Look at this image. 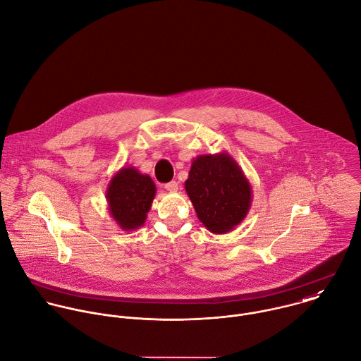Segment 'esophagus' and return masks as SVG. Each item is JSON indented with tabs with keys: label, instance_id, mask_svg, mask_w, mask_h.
I'll use <instances>...</instances> for the list:
<instances>
[{
	"label": "esophagus",
	"instance_id": "obj_1",
	"mask_svg": "<svg viewBox=\"0 0 361 361\" xmlns=\"http://www.w3.org/2000/svg\"><path fill=\"white\" fill-rule=\"evenodd\" d=\"M168 192H178V182H175V180H172V182H168V183H165V186H164Z\"/></svg>",
	"mask_w": 361,
	"mask_h": 361
}]
</instances>
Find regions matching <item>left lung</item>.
<instances>
[{
	"instance_id": "1",
	"label": "left lung",
	"mask_w": 361,
	"mask_h": 361,
	"mask_svg": "<svg viewBox=\"0 0 361 361\" xmlns=\"http://www.w3.org/2000/svg\"><path fill=\"white\" fill-rule=\"evenodd\" d=\"M185 189L197 219L213 234L233 231L252 204V185L226 151L196 157Z\"/></svg>"
}]
</instances>
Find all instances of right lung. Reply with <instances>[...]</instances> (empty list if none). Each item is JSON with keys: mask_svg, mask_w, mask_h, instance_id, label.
Returning a JSON list of instances; mask_svg holds the SVG:
<instances>
[{"mask_svg": "<svg viewBox=\"0 0 361 361\" xmlns=\"http://www.w3.org/2000/svg\"><path fill=\"white\" fill-rule=\"evenodd\" d=\"M155 193V183L147 173L134 166H123L106 188L109 214L123 231L138 230L147 220Z\"/></svg>", "mask_w": 361, "mask_h": 361, "instance_id": "1", "label": "right lung"}]
</instances>
